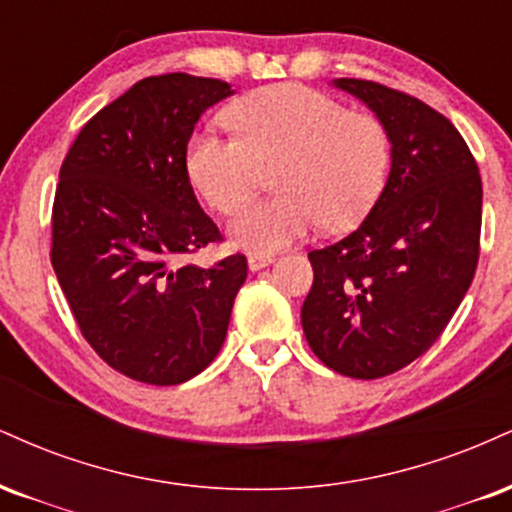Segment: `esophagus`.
Returning a JSON list of instances; mask_svg holds the SVG:
<instances>
[{"instance_id": "obj_1", "label": "esophagus", "mask_w": 512, "mask_h": 512, "mask_svg": "<svg viewBox=\"0 0 512 512\" xmlns=\"http://www.w3.org/2000/svg\"><path fill=\"white\" fill-rule=\"evenodd\" d=\"M273 261H275V256H270V254H249V268L251 270L266 268Z\"/></svg>"}]
</instances>
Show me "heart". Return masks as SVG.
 Returning <instances> with one entry per match:
<instances>
[{
  "label": "heart",
  "instance_id": "obj_1",
  "mask_svg": "<svg viewBox=\"0 0 512 512\" xmlns=\"http://www.w3.org/2000/svg\"><path fill=\"white\" fill-rule=\"evenodd\" d=\"M234 136L196 131L186 143L189 182L220 215L242 210L273 172L278 196L234 220L232 237L251 251H278L321 222L347 230L386 186L393 143L371 112H352L321 90L282 83L225 110Z\"/></svg>",
  "mask_w": 512,
  "mask_h": 512
}]
</instances>
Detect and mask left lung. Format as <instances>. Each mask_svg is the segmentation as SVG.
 <instances>
[{
	"instance_id": "obj_1",
	"label": "left lung",
	"mask_w": 512,
	"mask_h": 512,
	"mask_svg": "<svg viewBox=\"0 0 512 512\" xmlns=\"http://www.w3.org/2000/svg\"><path fill=\"white\" fill-rule=\"evenodd\" d=\"M335 86L386 124L393 165L362 225L309 251L314 285L302 326L328 369L371 381L422 357L470 290L482 177L460 131L426 102L364 78Z\"/></svg>"
}]
</instances>
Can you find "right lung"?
I'll list each match as a JSON object with an SVG mask.
<instances>
[{
  "instance_id": "obj_1",
  "label": "right lung",
  "mask_w": 512,
  "mask_h": 512,
  "mask_svg": "<svg viewBox=\"0 0 512 512\" xmlns=\"http://www.w3.org/2000/svg\"><path fill=\"white\" fill-rule=\"evenodd\" d=\"M227 95L218 78H143L83 124L59 170L54 273L102 362L148 386H177L218 357L246 280L242 254L179 263L222 242L184 155L198 117Z\"/></svg>"
}]
</instances>
